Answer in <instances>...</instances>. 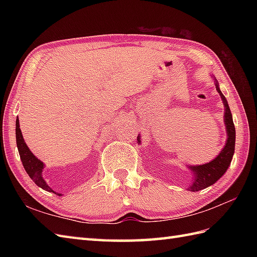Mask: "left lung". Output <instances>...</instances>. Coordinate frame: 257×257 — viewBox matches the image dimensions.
Segmentation results:
<instances>
[{"instance_id": "8db88e82", "label": "left lung", "mask_w": 257, "mask_h": 257, "mask_svg": "<svg viewBox=\"0 0 257 257\" xmlns=\"http://www.w3.org/2000/svg\"><path fill=\"white\" fill-rule=\"evenodd\" d=\"M211 77L214 80L215 88L220 94L223 106H224V124L226 130V143L225 146L223 147V149L220 151V154L210 162L199 166L185 165V167L189 169L190 172L193 174L192 182H191L188 187V190L192 191V192L203 190L214 184L217 180L226 172L228 166L231 165L234 150H235V127H234L233 123L230 107H228L226 98L222 94L216 78L214 76H211ZM137 143H141L140 136L137 137Z\"/></svg>"}]
</instances>
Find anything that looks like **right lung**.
Instances as JSON below:
<instances>
[{
	"instance_id": "obj_1",
	"label": "right lung",
	"mask_w": 257,
	"mask_h": 257,
	"mask_svg": "<svg viewBox=\"0 0 257 257\" xmlns=\"http://www.w3.org/2000/svg\"><path fill=\"white\" fill-rule=\"evenodd\" d=\"M15 135H16V146H18L19 154L21 157V161L23 163V167L25 169L26 173L29 177L35 182L36 185L42 188L43 190L48 191V192H53L58 195H62L61 193H57L54 191L50 185L47 184L45 179L43 178V171H44L45 165L40 159L32 154L29 147H27L25 140L22 135L21 128H20V120L19 117L16 119V127H15Z\"/></svg>"
}]
</instances>
